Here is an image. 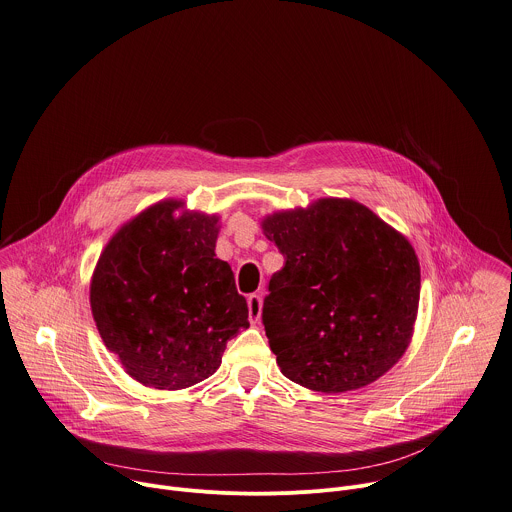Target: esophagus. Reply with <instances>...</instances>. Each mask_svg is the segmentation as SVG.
Here are the masks:
<instances>
[{
	"instance_id": "1",
	"label": "esophagus",
	"mask_w": 512,
	"mask_h": 512,
	"mask_svg": "<svg viewBox=\"0 0 512 512\" xmlns=\"http://www.w3.org/2000/svg\"><path fill=\"white\" fill-rule=\"evenodd\" d=\"M262 312V294H250L248 296V316L250 322H258Z\"/></svg>"
}]
</instances>
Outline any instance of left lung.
<instances>
[{
    "label": "left lung",
    "mask_w": 512,
    "mask_h": 512,
    "mask_svg": "<svg viewBox=\"0 0 512 512\" xmlns=\"http://www.w3.org/2000/svg\"><path fill=\"white\" fill-rule=\"evenodd\" d=\"M284 256L262 322L286 378L334 394L374 382L404 354L418 310L420 266L408 240L352 200L268 216Z\"/></svg>",
    "instance_id": "left-lung-1"
}]
</instances>
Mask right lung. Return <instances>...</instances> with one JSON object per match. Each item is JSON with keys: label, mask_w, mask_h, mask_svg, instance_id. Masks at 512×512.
Listing matches in <instances>:
<instances>
[{"label": "right lung", "mask_w": 512, "mask_h": 512, "mask_svg": "<svg viewBox=\"0 0 512 512\" xmlns=\"http://www.w3.org/2000/svg\"><path fill=\"white\" fill-rule=\"evenodd\" d=\"M160 202L106 246L90 290L104 344L138 382L180 390L212 376L226 342L248 328V304L216 258L218 218Z\"/></svg>", "instance_id": "right-lung-1"}]
</instances>
